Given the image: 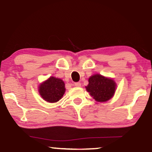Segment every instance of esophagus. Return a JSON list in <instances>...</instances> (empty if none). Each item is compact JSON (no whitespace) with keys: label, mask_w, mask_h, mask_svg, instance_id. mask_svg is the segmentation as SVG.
Wrapping results in <instances>:
<instances>
[{"label":"esophagus","mask_w":152,"mask_h":152,"mask_svg":"<svg viewBox=\"0 0 152 152\" xmlns=\"http://www.w3.org/2000/svg\"><path fill=\"white\" fill-rule=\"evenodd\" d=\"M74 84L76 87H80L81 86V84L80 82H76V83H75Z\"/></svg>","instance_id":"34e87169"}]
</instances>
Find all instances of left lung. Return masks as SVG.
I'll return each instance as SVG.
<instances>
[{
  "label": "left lung",
  "instance_id": "8db88e82",
  "mask_svg": "<svg viewBox=\"0 0 152 152\" xmlns=\"http://www.w3.org/2000/svg\"><path fill=\"white\" fill-rule=\"evenodd\" d=\"M116 86L117 84L113 79L95 74L89 77L86 89L95 101L104 102L113 97Z\"/></svg>",
  "mask_w": 152,
  "mask_h": 152
}]
</instances>
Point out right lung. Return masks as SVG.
Wrapping results in <instances>:
<instances>
[{"instance_id":"add662e5","label":"right lung","mask_w":152,"mask_h":152,"mask_svg":"<svg viewBox=\"0 0 152 152\" xmlns=\"http://www.w3.org/2000/svg\"><path fill=\"white\" fill-rule=\"evenodd\" d=\"M39 93L47 102L55 103L62 98L66 91L65 84L61 79L50 77L45 81L39 84Z\"/></svg>"}]
</instances>
